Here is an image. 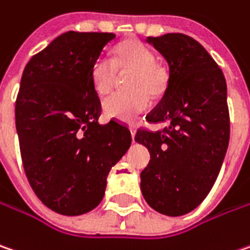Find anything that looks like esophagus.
Masks as SVG:
<instances>
[{
    "label": "esophagus",
    "mask_w": 250,
    "mask_h": 250,
    "mask_svg": "<svg viewBox=\"0 0 250 250\" xmlns=\"http://www.w3.org/2000/svg\"><path fill=\"white\" fill-rule=\"evenodd\" d=\"M128 127H130V131H131V139L134 140V137H136V128H134L133 125H130Z\"/></svg>",
    "instance_id": "1"
}]
</instances>
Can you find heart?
<instances>
[{
    "mask_svg": "<svg viewBox=\"0 0 250 250\" xmlns=\"http://www.w3.org/2000/svg\"><path fill=\"white\" fill-rule=\"evenodd\" d=\"M117 67L134 70L128 84L134 92L113 93L103 102V111L110 119L131 122L148 110L151 100L146 92L153 96L160 95L166 87L167 78L163 69L155 66V56L150 48L140 41H128L114 51L113 59L103 55L95 62L92 67V84L97 95H107L113 89Z\"/></svg>",
    "mask_w": 250,
    "mask_h": 250,
    "instance_id": "heart-1",
    "label": "heart"
}]
</instances>
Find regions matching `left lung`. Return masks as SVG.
I'll return each mask as SVG.
<instances>
[{
    "instance_id": "left-lung-1",
    "label": "left lung",
    "mask_w": 250,
    "mask_h": 250,
    "mask_svg": "<svg viewBox=\"0 0 250 250\" xmlns=\"http://www.w3.org/2000/svg\"><path fill=\"white\" fill-rule=\"evenodd\" d=\"M168 63L167 89L147 122H169L163 131L139 130L136 141L151 160L141 171V192L157 212L180 216L207 198L227 154V82L212 56L184 34L148 37Z\"/></svg>"
}]
</instances>
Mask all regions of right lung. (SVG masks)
<instances>
[{
  "label": "right lung",
  "instance_id": "right-lung-1",
  "mask_svg": "<svg viewBox=\"0 0 250 250\" xmlns=\"http://www.w3.org/2000/svg\"><path fill=\"white\" fill-rule=\"evenodd\" d=\"M114 38L69 31L23 69L15 103L23 169L38 198L61 215L96 208L109 171L131 144L125 125L99 123L102 107L92 84V67Z\"/></svg>",
  "mask_w": 250,
  "mask_h": 250
}]
</instances>
